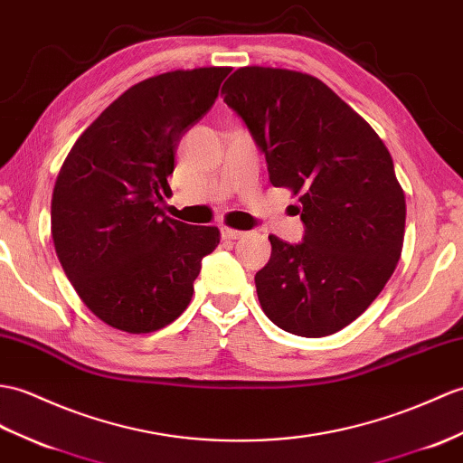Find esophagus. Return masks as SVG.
Masks as SVG:
<instances>
[{
	"label": "esophagus",
	"mask_w": 463,
	"mask_h": 463,
	"mask_svg": "<svg viewBox=\"0 0 463 463\" xmlns=\"http://www.w3.org/2000/svg\"><path fill=\"white\" fill-rule=\"evenodd\" d=\"M221 234H222V239H227V241H239V239H242L246 232L236 231V229H229V227H222Z\"/></svg>",
	"instance_id": "obj_1"
}]
</instances>
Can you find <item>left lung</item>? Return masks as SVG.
<instances>
[{"mask_svg":"<svg viewBox=\"0 0 463 463\" xmlns=\"http://www.w3.org/2000/svg\"><path fill=\"white\" fill-rule=\"evenodd\" d=\"M221 94L266 156L272 185L302 203V242L268 236L272 256L254 278L264 314L294 335H331L374 302L399 264L406 201L389 149L304 72L244 67Z\"/></svg>","mask_w":463,"mask_h":463,"instance_id":"obj_1","label":"left lung"}]
</instances>
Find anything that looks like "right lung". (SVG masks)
<instances>
[{
    "label": "right lung",
    "mask_w": 463,
    "mask_h": 463,
    "mask_svg": "<svg viewBox=\"0 0 463 463\" xmlns=\"http://www.w3.org/2000/svg\"><path fill=\"white\" fill-rule=\"evenodd\" d=\"M229 67L134 84L86 128L59 171L51 232L59 262L96 317L120 331L169 326L191 302L217 227L169 219L175 149L219 96Z\"/></svg>",
    "instance_id": "right-lung-1"
}]
</instances>
